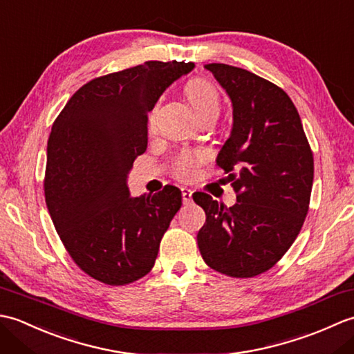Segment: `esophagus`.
Listing matches in <instances>:
<instances>
[{
  "label": "esophagus",
  "instance_id": "obj_1",
  "mask_svg": "<svg viewBox=\"0 0 354 354\" xmlns=\"http://www.w3.org/2000/svg\"><path fill=\"white\" fill-rule=\"evenodd\" d=\"M181 192H183V202H184L185 205H189L190 202H192V194H193V192H192L190 189H183Z\"/></svg>",
  "mask_w": 354,
  "mask_h": 354
}]
</instances>
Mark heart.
I'll return each instance as SVG.
<instances>
[{
	"instance_id": "1",
	"label": "heart",
	"mask_w": 354,
	"mask_h": 354,
	"mask_svg": "<svg viewBox=\"0 0 354 354\" xmlns=\"http://www.w3.org/2000/svg\"><path fill=\"white\" fill-rule=\"evenodd\" d=\"M185 95L198 117L207 114V112H217V114H219L221 97L219 93H217V89L209 84V82L204 79H194L189 82L185 86ZM153 120L155 112H150L149 126L153 124ZM201 160L202 156L199 153L184 152L179 155L175 164H173V171H175L176 178L183 179V181H190V179L196 176Z\"/></svg>"
}]
</instances>
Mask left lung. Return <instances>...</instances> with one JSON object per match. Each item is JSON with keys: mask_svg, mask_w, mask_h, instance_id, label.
<instances>
[{"mask_svg": "<svg viewBox=\"0 0 354 354\" xmlns=\"http://www.w3.org/2000/svg\"><path fill=\"white\" fill-rule=\"evenodd\" d=\"M205 68L228 94L232 127L216 162L237 202L227 208L193 196L207 221L198 232L202 259L225 275L250 278L280 260L301 230L313 184V155L295 104L281 88L225 64Z\"/></svg>", "mask_w": 354, "mask_h": 354, "instance_id": "8db88e82", "label": "left lung"}]
</instances>
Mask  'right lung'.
<instances>
[{
	"mask_svg": "<svg viewBox=\"0 0 354 354\" xmlns=\"http://www.w3.org/2000/svg\"><path fill=\"white\" fill-rule=\"evenodd\" d=\"M193 68V62L147 61L97 77L53 123L45 202L71 259L102 283L123 286L145 277L183 205L173 185L132 198L127 176L147 149V114Z\"/></svg>",
	"mask_w": 354,
	"mask_h": 354,
	"instance_id": "1",
	"label": "right lung"
}]
</instances>
